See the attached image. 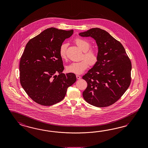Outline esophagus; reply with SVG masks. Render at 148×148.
I'll return each instance as SVG.
<instances>
[{
  "label": "esophagus",
  "mask_w": 148,
  "mask_h": 148,
  "mask_svg": "<svg viewBox=\"0 0 148 148\" xmlns=\"http://www.w3.org/2000/svg\"><path fill=\"white\" fill-rule=\"evenodd\" d=\"M76 78L78 79H80V78H81V77L80 76H78V75H76Z\"/></svg>",
  "instance_id": "34e87169"
}]
</instances>
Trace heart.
Returning a JSON list of instances; mask_svg holds the SVG:
<instances>
[{"label": "heart", "mask_w": 148, "mask_h": 148, "mask_svg": "<svg viewBox=\"0 0 148 148\" xmlns=\"http://www.w3.org/2000/svg\"><path fill=\"white\" fill-rule=\"evenodd\" d=\"M77 46L85 52L84 59L80 62H73L66 67L67 71L75 74H81L90 65H94L98 59V52L95 49L90 48L91 44L86 39L83 38H77L75 40ZM67 44H62L59 47V53L60 57L64 59L66 57Z\"/></svg>", "instance_id": "b5f03b06"}]
</instances>
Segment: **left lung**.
I'll list each match as a JSON object with an SVG mask.
<instances>
[{"instance_id":"obj_1","label":"left lung","mask_w":148,"mask_h":148,"mask_svg":"<svg viewBox=\"0 0 148 148\" xmlns=\"http://www.w3.org/2000/svg\"><path fill=\"white\" fill-rule=\"evenodd\" d=\"M79 35L93 38L98 49L97 63L82 77L88 84L83 98L95 106H111L130 86L131 61L122 44L105 30L92 28Z\"/></svg>"}]
</instances>
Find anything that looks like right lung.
<instances>
[{
	"label": "right lung",
	"mask_w": 148,
	"mask_h": 148,
	"mask_svg": "<svg viewBox=\"0 0 148 148\" xmlns=\"http://www.w3.org/2000/svg\"><path fill=\"white\" fill-rule=\"evenodd\" d=\"M73 33V30L49 28L26 45L19 64L20 82L27 95L40 105L52 106L62 101L76 81L75 74L62 73L64 68L59 53L60 45Z\"/></svg>",
	"instance_id": "obj_1"
}]
</instances>
